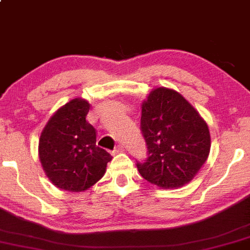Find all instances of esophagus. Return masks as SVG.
<instances>
[{
    "mask_svg": "<svg viewBox=\"0 0 250 250\" xmlns=\"http://www.w3.org/2000/svg\"><path fill=\"white\" fill-rule=\"evenodd\" d=\"M124 150H125L124 146H122V144H120V146H118L117 147H115V150H114V151L117 152V154H118V152H123V151H124Z\"/></svg>",
    "mask_w": 250,
    "mask_h": 250,
    "instance_id": "34e87169",
    "label": "esophagus"
}]
</instances>
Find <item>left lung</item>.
Instances as JSON below:
<instances>
[{"label": "left lung", "instance_id": "1", "mask_svg": "<svg viewBox=\"0 0 250 250\" xmlns=\"http://www.w3.org/2000/svg\"><path fill=\"white\" fill-rule=\"evenodd\" d=\"M141 131L147 157L138 171L160 188L189 182L208 160L211 147L206 123L181 94L157 88L142 104Z\"/></svg>", "mask_w": 250, "mask_h": 250}]
</instances>
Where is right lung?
<instances>
[{
  "label": "right lung",
  "instance_id": "right-lung-1",
  "mask_svg": "<svg viewBox=\"0 0 250 250\" xmlns=\"http://www.w3.org/2000/svg\"><path fill=\"white\" fill-rule=\"evenodd\" d=\"M89 104L74 99L50 118L39 141V157L58 188L82 192L104 176L112 156L96 146V131L85 120Z\"/></svg>",
  "mask_w": 250,
  "mask_h": 250
}]
</instances>
